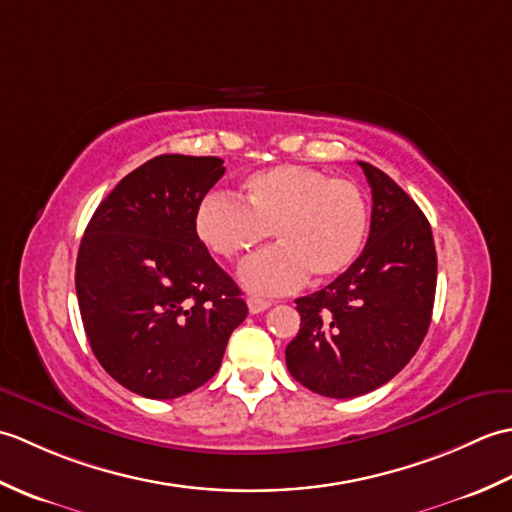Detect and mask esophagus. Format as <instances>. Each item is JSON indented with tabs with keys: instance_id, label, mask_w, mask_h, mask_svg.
Masks as SVG:
<instances>
[{
	"instance_id": "esophagus-1",
	"label": "esophagus",
	"mask_w": 512,
	"mask_h": 512,
	"mask_svg": "<svg viewBox=\"0 0 512 512\" xmlns=\"http://www.w3.org/2000/svg\"><path fill=\"white\" fill-rule=\"evenodd\" d=\"M270 308V301L262 299V297H248V310L250 314H259Z\"/></svg>"
}]
</instances>
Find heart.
Masks as SVG:
<instances>
[{
  "label": "heart",
  "instance_id": "b5f03b06",
  "mask_svg": "<svg viewBox=\"0 0 512 512\" xmlns=\"http://www.w3.org/2000/svg\"><path fill=\"white\" fill-rule=\"evenodd\" d=\"M195 235L222 259L246 255L266 237L277 246L250 259L242 281L266 295H284L303 281L345 273L363 253L369 206L350 180L306 165H277L244 180L239 200L209 193L193 217Z\"/></svg>",
  "mask_w": 512,
  "mask_h": 512
}]
</instances>
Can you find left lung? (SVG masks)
<instances>
[{
    "label": "left lung",
    "instance_id": "8db88e82",
    "mask_svg": "<svg viewBox=\"0 0 512 512\" xmlns=\"http://www.w3.org/2000/svg\"><path fill=\"white\" fill-rule=\"evenodd\" d=\"M372 187V224L356 262L308 297L286 347L292 378L314 394L354 398L389 383L429 330L438 257L427 217L387 173L358 162Z\"/></svg>",
    "mask_w": 512,
    "mask_h": 512
}]
</instances>
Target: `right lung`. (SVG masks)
Listing matches in <instances>:
<instances>
[{
	"label": "right lung",
	"instance_id": "obj_1",
	"mask_svg": "<svg viewBox=\"0 0 512 512\" xmlns=\"http://www.w3.org/2000/svg\"><path fill=\"white\" fill-rule=\"evenodd\" d=\"M222 158L162 154L99 204L76 257V297L94 356L138 396L169 400L222 365L246 319L242 290L195 235Z\"/></svg>",
	"mask_w": 512,
	"mask_h": 512
}]
</instances>
